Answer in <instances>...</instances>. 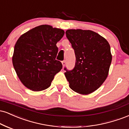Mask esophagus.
<instances>
[{
  "label": "esophagus",
  "instance_id": "esophagus-1",
  "mask_svg": "<svg viewBox=\"0 0 129 129\" xmlns=\"http://www.w3.org/2000/svg\"><path fill=\"white\" fill-rule=\"evenodd\" d=\"M62 63L63 67H64L65 66H66V60H63V61L62 62Z\"/></svg>",
  "mask_w": 129,
  "mask_h": 129
}]
</instances>
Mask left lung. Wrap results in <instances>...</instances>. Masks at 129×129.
<instances>
[{
  "label": "left lung",
  "mask_w": 129,
  "mask_h": 129,
  "mask_svg": "<svg viewBox=\"0 0 129 129\" xmlns=\"http://www.w3.org/2000/svg\"><path fill=\"white\" fill-rule=\"evenodd\" d=\"M66 37L74 50V69L64 70L70 87L81 94L97 90L106 80L112 61L110 45L106 39L89 30L69 29Z\"/></svg>",
  "instance_id": "1"
}]
</instances>
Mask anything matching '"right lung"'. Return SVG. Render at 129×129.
I'll return each instance as SVG.
<instances>
[{"label": "right lung", "instance_id": "right-lung-1", "mask_svg": "<svg viewBox=\"0 0 129 129\" xmlns=\"http://www.w3.org/2000/svg\"><path fill=\"white\" fill-rule=\"evenodd\" d=\"M62 29L49 25L37 26L21 35L15 43L12 63L18 78L34 91L47 89L55 74L62 69L56 59V43L64 35Z\"/></svg>", "mask_w": 129, "mask_h": 129}]
</instances>
